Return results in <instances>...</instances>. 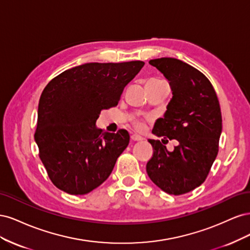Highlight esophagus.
I'll use <instances>...</instances> for the list:
<instances>
[{
    "label": "esophagus",
    "instance_id": "34e87169",
    "mask_svg": "<svg viewBox=\"0 0 250 250\" xmlns=\"http://www.w3.org/2000/svg\"><path fill=\"white\" fill-rule=\"evenodd\" d=\"M130 138H131V140L134 141V142H135V141H143V140H144V139L141 137V135H139V134H132Z\"/></svg>",
    "mask_w": 250,
    "mask_h": 250
}]
</instances>
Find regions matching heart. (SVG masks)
I'll use <instances>...</instances> for the list:
<instances>
[{
	"mask_svg": "<svg viewBox=\"0 0 250 250\" xmlns=\"http://www.w3.org/2000/svg\"><path fill=\"white\" fill-rule=\"evenodd\" d=\"M154 80H157V79H154ZM137 127H138V128H142L143 125H142L141 123H137Z\"/></svg>",
	"mask_w": 250,
	"mask_h": 250,
	"instance_id": "1",
	"label": "heart"
}]
</instances>
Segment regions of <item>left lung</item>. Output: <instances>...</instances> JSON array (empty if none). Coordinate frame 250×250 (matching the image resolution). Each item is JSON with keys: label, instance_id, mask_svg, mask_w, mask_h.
<instances>
[{"label": "left lung", "instance_id": "obj_1", "mask_svg": "<svg viewBox=\"0 0 250 250\" xmlns=\"http://www.w3.org/2000/svg\"><path fill=\"white\" fill-rule=\"evenodd\" d=\"M149 63L168 79L173 95L152 133L167 142L176 140L178 145L168 151L161 141L149 140L154 152L146 170L164 192L186 194L206 180L217 156L222 131L220 105L209 80L192 65L170 57Z\"/></svg>", "mask_w": 250, "mask_h": 250}]
</instances>
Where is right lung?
Returning <instances> with one entry per match:
<instances>
[{
  "instance_id": "add662e5",
  "label": "right lung",
  "mask_w": 250,
  "mask_h": 250,
  "mask_svg": "<svg viewBox=\"0 0 250 250\" xmlns=\"http://www.w3.org/2000/svg\"><path fill=\"white\" fill-rule=\"evenodd\" d=\"M143 62H89L52 79L42 90L34 134L52 183L71 195H84L108 178L129 144L124 129L96 127L101 110L118 104Z\"/></svg>"
}]
</instances>
